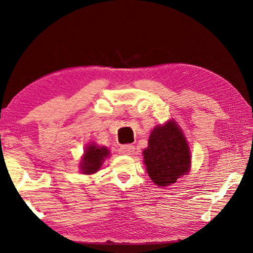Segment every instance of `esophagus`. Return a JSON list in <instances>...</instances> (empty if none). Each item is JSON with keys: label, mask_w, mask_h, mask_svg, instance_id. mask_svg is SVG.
<instances>
[{"label": "esophagus", "mask_w": 253, "mask_h": 253, "mask_svg": "<svg viewBox=\"0 0 253 253\" xmlns=\"http://www.w3.org/2000/svg\"><path fill=\"white\" fill-rule=\"evenodd\" d=\"M119 152H120L121 154L130 155V154H132L133 152H134V146H133V145H130V144L122 145V146H120Z\"/></svg>", "instance_id": "34e87169"}]
</instances>
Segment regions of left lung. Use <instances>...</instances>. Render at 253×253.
I'll use <instances>...</instances> for the list:
<instances>
[{"mask_svg":"<svg viewBox=\"0 0 253 253\" xmlns=\"http://www.w3.org/2000/svg\"><path fill=\"white\" fill-rule=\"evenodd\" d=\"M143 154L147 174L159 186L175 183L190 169L191 157L188 143L172 121L154 127Z\"/></svg>","mask_w":253,"mask_h":253,"instance_id":"1","label":"left lung"}]
</instances>
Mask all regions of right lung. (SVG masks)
I'll list each match as a JSON object with an SVG mask.
<instances>
[{"instance_id": "right-lung-1", "label": "right lung", "mask_w": 253, "mask_h": 253, "mask_svg": "<svg viewBox=\"0 0 253 253\" xmlns=\"http://www.w3.org/2000/svg\"><path fill=\"white\" fill-rule=\"evenodd\" d=\"M109 152L106 147H99L95 145H89L85 150L84 157H83V162L81 165L82 170L85 174H93L98 171L103 160L108 157Z\"/></svg>"}]
</instances>
